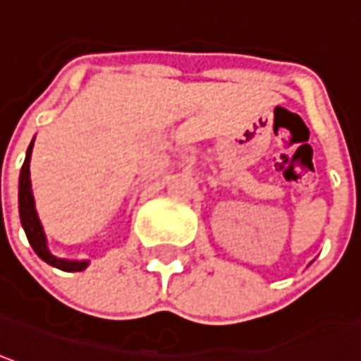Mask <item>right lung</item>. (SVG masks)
I'll list each match as a JSON object with an SVG mask.
<instances>
[{
    "mask_svg": "<svg viewBox=\"0 0 361 361\" xmlns=\"http://www.w3.org/2000/svg\"><path fill=\"white\" fill-rule=\"evenodd\" d=\"M31 149H33V145H29V149H27V157H25V163L21 166V176H19V216H21V224H23L25 233H27V240L33 245L35 253L43 261H47L49 265H52V267H59L62 271L86 269L88 261L59 259V257L51 255V252L47 250L43 226L39 222V216H37V210H35L33 190H31V176H29Z\"/></svg>",
    "mask_w": 361,
    "mask_h": 361,
    "instance_id": "obj_1",
    "label": "right lung"
}]
</instances>
